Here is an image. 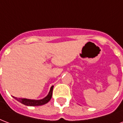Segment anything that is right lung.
I'll list each match as a JSON object with an SVG mask.
<instances>
[{"mask_svg": "<svg viewBox=\"0 0 123 123\" xmlns=\"http://www.w3.org/2000/svg\"><path fill=\"white\" fill-rule=\"evenodd\" d=\"M53 87L52 86L50 87V91L49 94L47 95V97H45L43 99L41 100H31V99H27V98H17L15 97L17 101L21 102L22 104H25L26 106H41L43 104H47L48 102H49V100L51 99L52 95V90H53Z\"/></svg>", "mask_w": 123, "mask_h": 123, "instance_id": "obj_1", "label": "right lung"}]
</instances>
